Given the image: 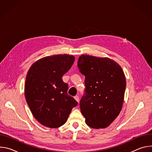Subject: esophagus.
<instances>
[{"label": "esophagus", "instance_id": "obj_1", "mask_svg": "<svg viewBox=\"0 0 152 152\" xmlns=\"http://www.w3.org/2000/svg\"><path fill=\"white\" fill-rule=\"evenodd\" d=\"M75 99L77 102H79V96H75Z\"/></svg>", "mask_w": 152, "mask_h": 152}]
</instances>
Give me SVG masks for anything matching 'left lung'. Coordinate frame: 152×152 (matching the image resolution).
<instances>
[{
    "label": "left lung",
    "mask_w": 152,
    "mask_h": 152,
    "mask_svg": "<svg viewBox=\"0 0 152 152\" xmlns=\"http://www.w3.org/2000/svg\"><path fill=\"white\" fill-rule=\"evenodd\" d=\"M77 66L85 76V94L80 102L85 123L93 129L109 126L123 107L126 77L120 65L107 57L79 56Z\"/></svg>",
    "instance_id": "8db88e82"
}]
</instances>
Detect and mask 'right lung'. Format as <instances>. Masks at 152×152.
<instances>
[{
    "mask_svg": "<svg viewBox=\"0 0 152 152\" xmlns=\"http://www.w3.org/2000/svg\"><path fill=\"white\" fill-rule=\"evenodd\" d=\"M75 59L74 56L67 54L48 56L35 61L28 72L25 98L32 115L43 126L50 128L62 126L77 104L67 94L68 84L62 79Z\"/></svg>",
    "mask_w": 152,
    "mask_h": 152,
    "instance_id": "right-lung-1",
    "label": "right lung"
}]
</instances>
